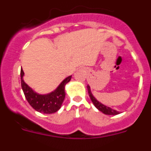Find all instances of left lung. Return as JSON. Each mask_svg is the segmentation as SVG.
<instances>
[{
  "label": "left lung",
  "mask_w": 151,
  "mask_h": 151,
  "mask_svg": "<svg viewBox=\"0 0 151 151\" xmlns=\"http://www.w3.org/2000/svg\"><path fill=\"white\" fill-rule=\"evenodd\" d=\"M87 88L88 91L89 97H90L92 103L94 104V105L95 106V107L97 108V110H99L100 111H101L103 113L106 114V115H117V114H119V113H120L119 111H117V110H113V109H112L110 106H106V105L103 104H101V102H99V101H97L95 97H94V95L92 94L90 86H89L88 85H87Z\"/></svg>",
  "instance_id": "1"
}]
</instances>
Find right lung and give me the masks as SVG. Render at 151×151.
Instances as JSON below:
<instances>
[{"label":"right lung","instance_id":"add662e5","mask_svg":"<svg viewBox=\"0 0 151 151\" xmlns=\"http://www.w3.org/2000/svg\"><path fill=\"white\" fill-rule=\"evenodd\" d=\"M21 85L26 100L36 111L41 113L50 114L60 109L65 98V86L71 80L72 76L66 77L58 85V87L48 94H41L35 91L24 82V72L21 69Z\"/></svg>","mask_w":151,"mask_h":151}]
</instances>
